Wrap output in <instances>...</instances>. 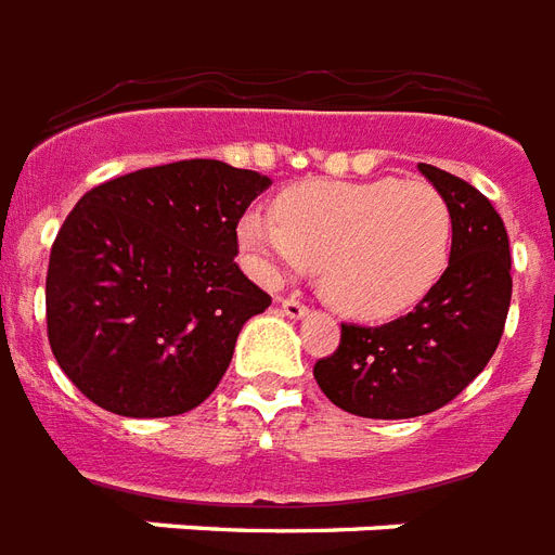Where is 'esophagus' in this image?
<instances>
[{
	"instance_id": "34e87169",
	"label": "esophagus",
	"mask_w": 555,
	"mask_h": 555,
	"mask_svg": "<svg viewBox=\"0 0 555 555\" xmlns=\"http://www.w3.org/2000/svg\"><path fill=\"white\" fill-rule=\"evenodd\" d=\"M282 311H285V317H291V320H302V317H308V305H302L299 299H282Z\"/></svg>"
}]
</instances>
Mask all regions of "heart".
Segmentation results:
<instances>
[{
	"label": "heart",
	"mask_w": 555,
	"mask_h": 555,
	"mask_svg": "<svg viewBox=\"0 0 555 555\" xmlns=\"http://www.w3.org/2000/svg\"><path fill=\"white\" fill-rule=\"evenodd\" d=\"M238 242L264 279L320 264L325 299L357 320L412 311L447 273L452 212L426 181L311 178L276 198V218L247 212Z\"/></svg>",
	"instance_id": "obj_1"
}]
</instances>
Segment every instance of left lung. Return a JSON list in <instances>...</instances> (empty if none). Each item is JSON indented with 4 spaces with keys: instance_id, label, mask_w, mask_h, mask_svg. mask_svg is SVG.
Returning <instances> with one entry per match:
<instances>
[{
    "instance_id": "1",
    "label": "left lung",
    "mask_w": 555,
    "mask_h": 555,
    "mask_svg": "<svg viewBox=\"0 0 555 555\" xmlns=\"http://www.w3.org/2000/svg\"><path fill=\"white\" fill-rule=\"evenodd\" d=\"M417 169L452 212L447 273L400 320L343 325L337 351L313 365L325 397L357 417L403 421L455 400L490 363L507 322V227L473 184L429 164Z\"/></svg>"
}]
</instances>
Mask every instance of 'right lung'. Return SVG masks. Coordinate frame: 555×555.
<instances>
[{
    "label": "right lung",
    "mask_w": 555,
    "mask_h": 555,
    "mask_svg": "<svg viewBox=\"0 0 555 555\" xmlns=\"http://www.w3.org/2000/svg\"><path fill=\"white\" fill-rule=\"evenodd\" d=\"M270 184L195 158L77 201L48 261V343L91 403L172 417L216 391L242 325L270 305L235 264L238 218Z\"/></svg>",
    "instance_id": "1"
}]
</instances>
